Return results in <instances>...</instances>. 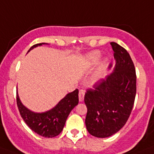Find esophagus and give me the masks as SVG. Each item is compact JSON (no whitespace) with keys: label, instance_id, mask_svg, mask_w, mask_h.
Segmentation results:
<instances>
[{"label":"esophagus","instance_id":"esophagus-1","mask_svg":"<svg viewBox=\"0 0 154 154\" xmlns=\"http://www.w3.org/2000/svg\"><path fill=\"white\" fill-rule=\"evenodd\" d=\"M84 95L85 91H83V90H80L79 93V101H82L84 100Z\"/></svg>","mask_w":154,"mask_h":154}]
</instances>
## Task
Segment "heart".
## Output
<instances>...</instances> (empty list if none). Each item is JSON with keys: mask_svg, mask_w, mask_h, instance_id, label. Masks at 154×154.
I'll list each match as a JSON object with an SVG mask.
<instances>
[{"mask_svg": "<svg viewBox=\"0 0 154 154\" xmlns=\"http://www.w3.org/2000/svg\"><path fill=\"white\" fill-rule=\"evenodd\" d=\"M101 57V53L100 51L95 50L91 53H90L88 55L86 56V63L89 66H93L96 64L97 61H98L99 58ZM108 64V60L104 59L101 62L100 65H99L97 70L95 72V73L93 75L91 81L93 83H96L98 82L100 80H101L105 75V72H106V68H107Z\"/></svg>", "mask_w": 154, "mask_h": 154, "instance_id": "obj_1", "label": "heart"}]
</instances>
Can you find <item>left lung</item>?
<instances>
[{
  "label": "left lung",
  "mask_w": 154,
  "mask_h": 154,
  "mask_svg": "<svg viewBox=\"0 0 154 154\" xmlns=\"http://www.w3.org/2000/svg\"><path fill=\"white\" fill-rule=\"evenodd\" d=\"M116 65L114 72L87 90L86 129L93 136L107 138L128 121L136 94V74L129 53L117 43L111 42Z\"/></svg>",
  "instance_id": "left-lung-1"
}]
</instances>
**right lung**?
<instances>
[{"instance_id":"right-lung-1","label":"right lung","mask_w":154,"mask_h":154,"mask_svg":"<svg viewBox=\"0 0 154 154\" xmlns=\"http://www.w3.org/2000/svg\"><path fill=\"white\" fill-rule=\"evenodd\" d=\"M45 43H39L30 47L28 52L35 47ZM16 102L20 113L29 128L41 136L53 138L62 131L71 111L78 105L79 91L69 93L60 102L49 111L45 112H34L26 108L20 101L16 91Z\"/></svg>"}]
</instances>
